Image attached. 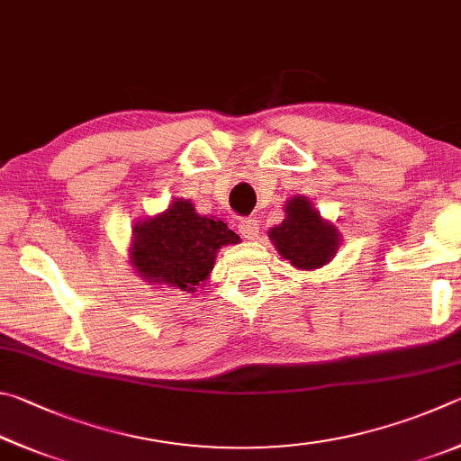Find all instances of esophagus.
<instances>
[{"instance_id": "obj_1", "label": "esophagus", "mask_w": 461, "mask_h": 461, "mask_svg": "<svg viewBox=\"0 0 461 461\" xmlns=\"http://www.w3.org/2000/svg\"><path fill=\"white\" fill-rule=\"evenodd\" d=\"M239 232H240V237H245V239H255L257 235H259V221H257L255 216L243 218V221L239 222Z\"/></svg>"}]
</instances>
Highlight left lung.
<instances>
[{"label": "left lung", "instance_id": "left-lung-1", "mask_svg": "<svg viewBox=\"0 0 461 461\" xmlns=\"http://www.w3.org/2000/svg\"><path fill=\"white\" fill-rule=\"evenodd\" d=\"M269 239L284 259L302 269L321 267L336 255L340 243L336 226L321 221L303 196L287 202L285 221L273 226Z\"/></svg>", "mask_w": 461, "mask_h": 461}]
</instances>
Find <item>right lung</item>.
Wrapping results in <instances>:
<instances>
[{
    "mask_svg": "<svg viewBox=\"0 0 461 461\" xmlns=\"http://www.w3.org/2000/svg\"><path fill=\"white\" fill-rule=\"evenodd\" d=\"M131 263L149 284H166L194 292L214 267L222 245H237L222 221L200 216L190 200L176 198L166 212L148 218L133 229Z\"/></svg>",
    "mask_w": 461,
    "mask_h": 461,
    "instance_id": "add662e5",
    "label": "right lung"
}]
</instances>
